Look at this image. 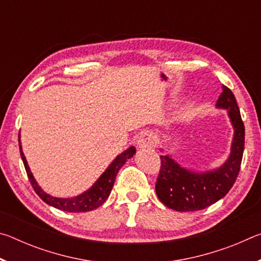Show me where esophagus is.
Segmentation results:
<instances>
[{
  "instance_id": "obj_1",
  "label": "esophagus",
  "mask_w": 261,
  "mask_h": 261,
  "mask_svg": "<svg viewBox=\"0 0 261 261\" xmlns=\"http://www.w3.org/2000/svg\"><path fill=\"white\" fill-rule=\"evenodd\" d=\"M137 144H138L139 148L154 147L158 144V138H156V136L153 134V132L146 131V132H144V134H141L138 141H137Z\"/></svg>"
}]
</instances>
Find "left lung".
Segmentation results:
<instances>
[{
    "label": "left lung",
    "instance_id": "1",
    "mask_svg": "<svg viewBox=\"0 0 261 261\" xmlns=\"http://www.w3.org/2000/svg\"><path fill=\"white\" fill-rule=\"evenodd\" d=\"M216 107L228 109L233 126V139L228 160L215 170L196 173L180 167L169 155H161V167L155 191L162 204L177 212L204 210L229 192L240 173L244 152L245 129L235 95L222 87Z\"/></svg>",
    "mask_w": 261,
    "mask_h": 261
}]
</instances>
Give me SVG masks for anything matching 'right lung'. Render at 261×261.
<instances>
[{
	"mask_svg": "<svg viewBox=\"0 0 261 261\" xmlns=\"http://www.w3.org/2000/svg\"><path fill=\"white\" fill-rule=\"evenodd\" d=\"M18 141H19V151H20L21 160H23L26 174H28V177L30 179L31 185H32V188L34 189V191L37 192L38 196L40 197L46 204L55 207L57 210L70 212V213L90 212L98 208V207L102 205L103 202L107 200L110 192H112V189L114 187V182H115V178H116L117 173L120 171L122 166L124 165L129 159L134 156L136 153V147L134 146L125 149L124 152L121 153L120 155L110 163L109 167L105 170V173L100 176L99 179L84 193L73 198H56L46 193L40 187H39L38 183L35 182L33 175L30 170V167L28 166V161H26L24 153L21 151L20 136H18Z\"/></svg>",
	"mask_w": 261,
	"mask_h": 261,
	"instance_id": "obj_1",
	"label": "right lung"
}]
</instances>
